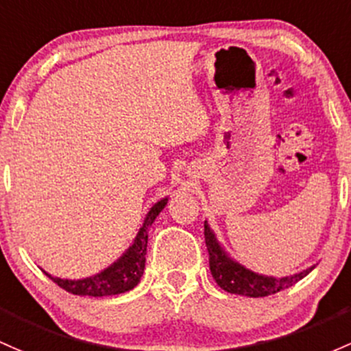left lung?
I'll return each mask as SVG.
<instances>
[{"mask_svg": "<svg viewBox=\"0 0 351 351\" xmlns=\"http://www.w3.org/2000/svg\"><path fill=\"white\" fill-rule=\"evenodd\" d=\"M204 227L206 250H208L210 272H212L215 282L227 293L241 294V296L249 298H264L269 296V294H276L279 291L287 289V287L301 281L304 276L311 272L313 267H309L300 272V274L287 276V278H271V276H261L257 272L249 271V269H245L243 265L235 263L234 259L227 256V252L220 247L208 223L205 222Z\"/></svg>", "mask_w": 351, "mask_h": 351, "instance_id": "left-lung-1", "label": "left lung"}]
</instances>
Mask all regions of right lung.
Wrapping results in <instances>:
<instances>
[{
    "instance_id": "add662e5",
    "label": "right lung",
    "mask_w": 351,
    "mask_h": 351,
    "mask_svg": "<svg viewBox=\"0 0 351 351\" xmlns=\"http://www.w3.org/2000/svg\"><path fill=\"white\" fill-rule=\"evenodd\" d=\"M166 204H168V198H163V200H160L158 204L151 206V210L147 212L145 219V223H143L138 235H136L134 243L123 254L121 259H117L116 263L109 265L102 272H99V274L92 276V278L79 279V281L53 278L49 272H45V274L55 284H58L62 289L72 294H79V296H114V294L126 293V291L132 289L139 282L143 272H145L147 230H149L151 223L160 215V212L165 208Z\"/></svg>"
}]
</instances>
